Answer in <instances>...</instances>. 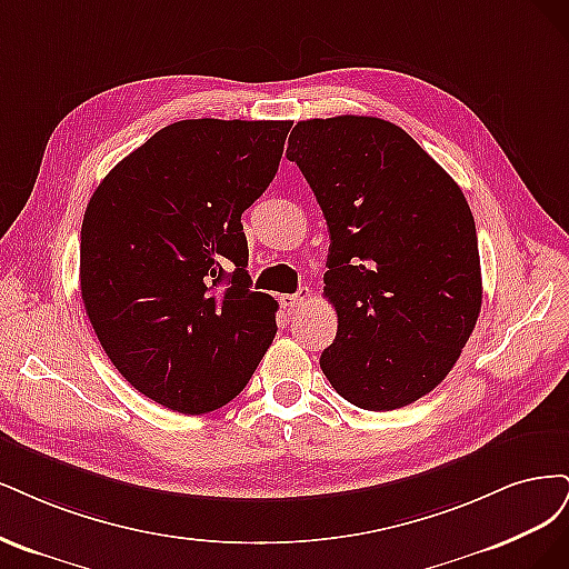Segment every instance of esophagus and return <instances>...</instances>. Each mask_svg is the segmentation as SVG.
I'll return each instance as SVG.
<instances>
[{"label": "esophagus", "mask_w": 569, "mask_h": 569, "mask_svg": "<svg viewBox=\"0 0 569 569\" xmlns=\"http://www.w3.org/2000/svg\"><path fill=\"white\" fill-rule=\"evenodd\" d=\"M311 296H315V292H311V290L305 286V288H300L298 292H292V296H283V298H281V305H283L288 311H296V309H302L305 305H309Z\"/></svg>", "instance_id": "34e87169"}]
</instances>
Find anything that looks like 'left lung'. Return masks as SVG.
<instances>
[{
    "label": "left lung",
    "mask_w": 569,
    "mask_h": 569,
    "mask_svg": "<svg viewBox=\"0 0 569 569\" xmlns=\"http://www.w3.org/2000/svg\"><path fill=\"white\" fill-rule=\"evenodd\" d=\"M326 217L323 296L338 336L321 371L350 405L407 407L461 357L482 307L463 191L401 127L369 116L302 120L288 139Z\"/></svg>",
    "instance_id": "8db88e82"
}]
</instances>
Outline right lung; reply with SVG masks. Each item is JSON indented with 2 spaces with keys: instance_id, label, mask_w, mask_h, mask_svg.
Returning <instances> with one entry per match:
<instances>
[{
  "instance_id": "obj_1",
  "label": "right lung",
  "mask_w": 569,
  "mask_h": 569,
  "mask_svg": "<svg viewBox=\"0 0 569 569\" xmlns=\"http://www.w3.org/2000/svg\"><path fill=\"white\" fill-rule=\"evenodd\" d=\"M290 124H168L89 198L87 317L120 376L164 409L198 416L229 405L277 336L279 302L250 288L241 214L277 174Z\"/></svg>"
}]
</instances>
